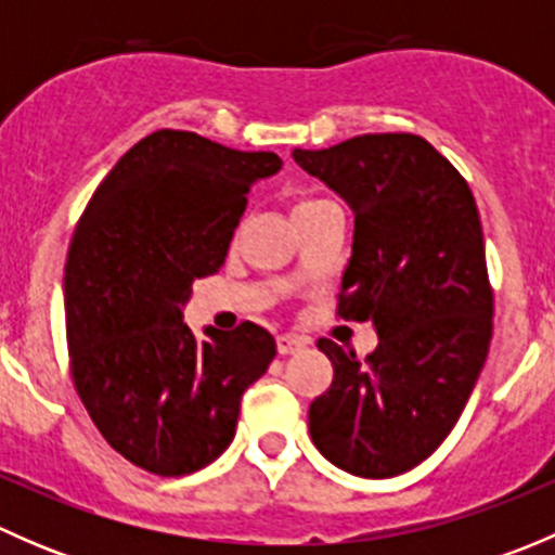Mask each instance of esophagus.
Wrapping results in <instances>:
<instances>
[{
    "mask_svg": "<svg viewBox=\"0 0 555 555\" xmlns=\"http://www.w3.org/2000/svg\"><path fill=\"white\" fill-rule=\"evenodd\" d=\"M306 346H309V338H304V335H293V333H282L276 338V349L279 354H298V351H304Z\"/></svg>",
    "mask_w": 555,
    "mask_h": 555,
    "instance_id": "esophagus-1",
    "label": "esophagus"
}]
</instances>
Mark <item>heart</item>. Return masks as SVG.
I'll use <instances>...</instances> for the list:
<instances>
[{"label": "heart", "mask_w": 555, "mask_h": 555, "mask_svg": "<svg viewBox=\"0 0 555 555\" xmlns=\"http://www.w3.org/2000/svg\"><path fill=\"white\" fill-rule=\"evenodd\" d=\"M319 204H327V201H322V198H300L298 204H295L293 215H298V211H306V209H313V206H319Z\"/></svg>", "instance_id": "b5f03b06"}]
</instances>
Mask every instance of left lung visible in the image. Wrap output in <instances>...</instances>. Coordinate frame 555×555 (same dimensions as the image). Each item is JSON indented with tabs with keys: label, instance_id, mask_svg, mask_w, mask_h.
Returning <instances> with one entry per match:
<instances>
[{
	"label": "left lung",
	"instance_id": "left-lung-1",
	"mask_svg": "<svg viewBox=\"0 0 555 555\" xmlns=\"http://www.w3.org/2000/svg\"><path fill=\"white\" fill-rule=\"evenodd\" d=\"M293 158L354 211L335 317L378 333L365 360L319 338L335 376L309 408L311 440L351 475L408 473L449 438L489 354L494 293L473 190L416 133Z\"/></svg>",
	"mask_w": 555,
	"mask_h": 555
}]
</instances>
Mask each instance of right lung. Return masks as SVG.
<instances>
[{
  "mask_svg": "<svg viewBox=\"0 0 555 555\" xmlns=\"http://www.w3.org/2000/svg\"><path fill=\"white\" fill-rule=\"evenodd\" d=\"M279 169L276 153L164 128L117 160L77 222L64 268L72 382L106 443L147 473L215 462L276 357L255 322L198 340L182 306L225 262L251 182Z\"/></svg>",
  "mask_w": 555,
  "mask_h": 555,
  "instance_id": "obj_1",
  "label": "right lung"
}]
</instances>
